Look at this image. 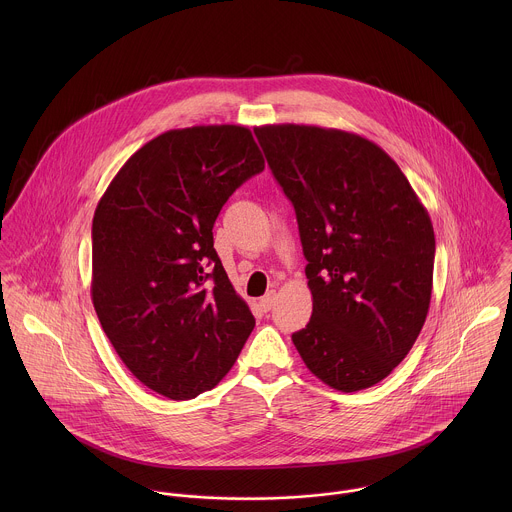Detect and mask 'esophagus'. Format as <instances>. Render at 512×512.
<instances>
[{
  "label": "esophagus",
  "mask_w": 512,
  "mask_h": 512,
  "mask_svg": "<svg viewBox=\"0 0 512 512\" xmlns=\"http://www.w3.org/2000/svg\"><path fill=\"white\" fill-rule=\"evenodd\" d=\"M276 290H270V292L266 293L262 299H260V307L264 309V311H270L274 305H276Z\"/></svg>",
  "instance_id": "34e87169"
}]
</instances>
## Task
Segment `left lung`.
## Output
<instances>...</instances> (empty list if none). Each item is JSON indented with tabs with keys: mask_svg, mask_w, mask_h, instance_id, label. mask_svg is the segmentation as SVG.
<instances>
[{
	"mask_svg": "<svg viewBox=\"0 0 512 512\" xmlns=\"http://www.w3.org/2000/svg\"><path fill=\"white\" fill-rule=\"evenodd\" d=\"M292 201L311 319L292 341L341 392L384 380L416 343L432 299L436 236L396 161L363 136L305 124L254 128Z\"/></svg>",
	"mask_w": 512,
	"mask_h": 512,
	"instance_id": "obj_1",
	"label": "left lung"
}]
</instances>
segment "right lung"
<instances>
[{"instance_id":"obj_1","label":"right lung","mask_w":512,"mask_h":512,"mask_svg":"<svg viewBox=\"0 0 512 512\" xmlns=\"http://www.w3.org/2000/svg\"><path fill=\"white\" fill-rule=\"evenodd\" d=\"M264 169L244 126L169 130L116 173L92 220V303L147 388L189 400L219 384L256 321L213 242L228 197Z\"/></svg>"}]
</instances>
